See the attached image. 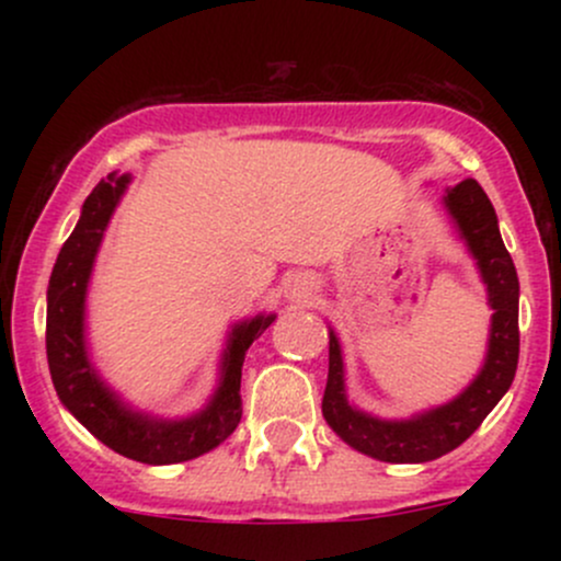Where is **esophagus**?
<instances>
[{"instance_id": "1", "label": "esophagus", "mask_w": 561, "mask_h": 561, "mask_svg": "<svg viewBox=\"0 0 561 561\" xmlns=\"http://www.w3.org/2000/svg\"><path fill=\"white\" fill-rule=\"evenodd\" d=\"M311 293H313V282L308 279V276L298 274V276H289L285 282V295L289 300H306L311 298Z\"/></svg>"}]
</instances>
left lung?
I'll use <instances>...</instances> for the list:
<instances>
[{
  "label": "left lung",
  "mask_w": 561,
  "mask_h": 561,
  "mask_svg": "<svg viewBox=\"0 0 561 561\" xmlns=\"http://www.w3.org/2000/svg\"><path fill=\"white\" fill-rule=\"evenodd\" d=\"M446 208L465 237L472 255L478 259L480 274L488 285V300L493 308L491 345L482 371L456 401L405 422H382L351 409L343 388V356L340 343L330 332V375L321 411L330 427L347 446L379 461L414 465L433 461L459 448L493 405L504 398L517 375L519 358V279L512 255L504 248L499 218L482 186L474 179H465L448 190Z\"/></svg>",
  "instance_id": "8db88e82"
}]
</instances>
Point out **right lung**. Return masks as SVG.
I'll return each instance as SVG.
<instances>
[{
    "label": "right lung",
    "instance_id": "1",
    "mask_svg": "<svg viewBox=\"0 0 561 561\" xmlns=\"http://www.w3.org/2000/svg\"><path fill=\"white\" fill-rule=\"evenodd\" d=\"M128 176H107L83 203L73 234L62 244L47 289V362L55 390L70 414L115 454L141 465H179L197 459L224 443L240 424V379L244 353L266 332L274 317H255L234 327L224 353V375L214 401L190 420L158 422L126 409L89 364L83 347V298L89 274L111 221L124 195Z\"/></svg>",
    "mask_w": 561,
    "mask_h": 561
}]
</instances>
